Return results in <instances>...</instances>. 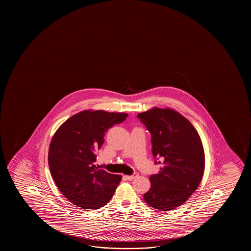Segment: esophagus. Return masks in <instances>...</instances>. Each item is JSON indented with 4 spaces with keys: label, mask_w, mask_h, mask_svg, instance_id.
<instances>
[{
    "label": "esophagus",
    "mask_w": 251,
    "mask_h": 251,
    "mask_svg": "<svg viewBox=\"0 0 251 251\" xmlns=\"http://www.w3.org/2000/svg\"><path fill=\"white\" fill-rule=\"evenodd\" d=\"M138 176H139V174H138L137 172H134L133 175L125 176V178L127 179V180H128V181H132L133 179L136 178Z\"/></svg>",
    "instance_id": "obj_1"
}]
</instances>
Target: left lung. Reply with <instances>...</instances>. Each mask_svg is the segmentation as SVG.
<instances>
[{
  "instance_id": "obj_1",
  "label": "left lung",
  "mask_w": 251,
  "mask_h": 251,
  "mask_svg": "<svg viewBox=\"0 0 251 251\" xmlns=\"http://www.w3.org/2000/svg\"><path fill=\"white\" fill-rule=\"evenodd\" d=\"M150 132L158 174L150 176L151 188L144 194L149 206L159 211L180 206L196 191L202 179L205 153L198 132L185 117L172 109L151 110L138 114ZM160 158L162 162H157Z\"/></svg>"
}]
</instances>
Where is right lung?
<instances>
[{
  "label": "right lung",
  "instance_id": "obj_1",
  "mask_svg": "<svg viewBox=\"0 0 251 251\" xmlns=\"http://www.w3.org/2000/svg\"><path fill=\"white\" fill-rule=\"evenodd\" d=\"M127 113L84 110L60 126L49 148L52 177L69 201L82 209H99L110 201L122 176L110 174L94 165L103 136Z\"/></svg>",
  "mask_w": 251,
  "mask_h": 251
}]
</instances>
